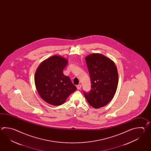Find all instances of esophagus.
<instances>
[{"instance_id": "1", "label": "esophagus", "mask_w": 151, "mask_h": 151, "mask_svg": "<svg viewBox=\"0 0 151 151\" xmlns=\"http://www.w3.org/2000/svg\"><path fill=\"white\" fill-rule=\"evenodd\" d=\"M77 88L78 90H80V89H81V85L80 84L78 85H77Z\"/></svg>"}]
</instances>
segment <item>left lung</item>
<instances>
[{
	"label": "left lung",
	"instance_id": "left-lung-1",
	"mask_svg": "<svg viewBox=\"0 0 151 151\" xmlns=\"http://www.w3.org/2000/svg\"><path fill=\"white\" fill-rule=\"evenodd\" d=\"M85 60L91 90L83 94L91 106L99 109L109 104L116 93L119 80L117 68L111 59L99 53L89 55Z\"/></svg>",
	"mask_w": 151,
	"mask_h": 151
}]
</instances>
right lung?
I'll list each match as a JSON object with an SVG mask.
<instances>
[{
    "label": "right lung",
    "instance_id": "right-lung-1",
    "mask_svg": "<svg viewBox=\"0 0 151 151\" xmlns=\"http://www.w3.org/2000/svg\"><path fill=\"white\" fill-rule=\"evenodd\" d=\"M68 63L65 58L53 55L42 61L35 72L37 92L42 99L52 105H61L77 90L70 77L63 74Z\"/></svg>",
    "mask_w": 151,
    "mask_h": 151
}]
</instances>
